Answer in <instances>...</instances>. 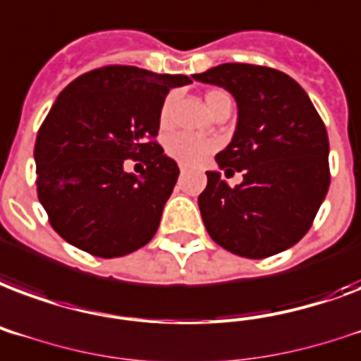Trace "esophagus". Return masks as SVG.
I'll list each match as a JSON object with an SVG mask.
<instances>
[{
	"label": "esophagus",
	"mask_w": 361,
	"mask_h": 361,
	"mask_svg": "<svg viewBox=\"0 0 361 361\" xmlns=\"http://www.w3.org/2000/svg\"><path fill=\"white\" fill-rule=\"evenodd\" d=\"M178 169H180V173H186V169H188V167H186L184 164H180V165H178Z\"/></svg>",
	"instance_id": "obj_1"
}]
</instances>
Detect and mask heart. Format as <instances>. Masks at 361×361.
Returning <instances> with one entry per match:
<instances>
[{
    "label": "heart",
    "instance_id": "obj_1",
    "mask_svg": "<svg viewBox=\"0 0 361 361\" xmlns=\"http://www.w3.org/2000/svg\"><path fill=\"white\" fill-rule=\"evenodd\" d=\"M226 97L228 94L224 93V91H209V93L205 94V106H207V110H211L219 100L226 99ZM171 106H173V97H167L164 106H161V112H159L161 126L169 123ZM216 146H219L216 140L194 137V135H188V133H175V135H171L169 139L165 140V150H167V154H169L171 158L177 159V161H180L184 165L202 164L203 159L216 150Z\"/></svg>",
    "mask_w": 361,
    "mask_h": 361
}]
</instances>
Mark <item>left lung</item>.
Returning <instances> with one entry per match:
<instances>
[{
    "mask_svg": "<svg viewBox=\"0 0 361 361\" xmlns=\"http://www.w3.org/2000/svg\"><path fill=\"white\" fill-rule=\"evenodd\" d=\"M192 78L226 89L238 104L234 137L215 159L243 180L232 188L207 171L197 197L205 228L240 257L286 251L308 232L329 188L324 121L305 89L274 68L228 62Z\"/></svg>",
    "mask_w": 361,
    "mask_h": 361,
    "instance_id": "1",
    "label": "left lung"
}]
</instances>
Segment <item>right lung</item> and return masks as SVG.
I'll list each match as a JSON object with an SVG mask.
<instances>
[{
    "label": "right lung",
    "instance_id": "1",
    "mask_svg": "<svg viewBox=\"0 0 361 361\" xmlns=\"http://www.w3.org/2000/svg\"><path fill=\"white\" fill-rule=\"evenodd\" d=\"M188 75L106 66L56 97L34 148L37 197L51 226L74 247L112 259L150 242L178 177L175 159L154 142L171 89ZM126 159L145 161L140 176Z\"/></svg>",
    "mask_w": 361,
    "mask_h": 361
}]
</instances>
